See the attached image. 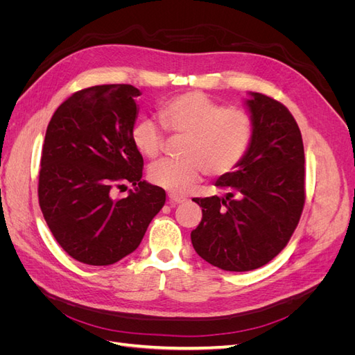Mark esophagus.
<instances>
[{
  "label": "esophagus",
  "mask_w": 355,
  "mask_h": 355,
  "mask_svg": "<svg viewBox=\"0 0 355 355\" xmlns=\"http://www.w3.org/2000/svg\"><path fill=\"white\" fill-rule=\"evenodd\" d=\"M168 200H170V202H175V204H180V202L187 201L185 197H179V196H173V194L168 196Z\"/></svg>",
  "instance_id": "1"
}]
</instances>
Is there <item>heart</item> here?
Wrapping results in <instances>:
<instances>
[{
    "label": "heart",
    "mask_w": 355,
    "mask_h": 355,
    "mask_svg": "<svg viewBox=\"0 0 355 355\" xmlns=\"http://www.w3.org/2000/svg\"><path fill=\"white\" fill-rule=\"evenodd\" d=\"M157 116L168 135L184 136L180 159L159 161L148 170L153 185L171 194H185L206 171L209 176H225L237 170L249 153L254 123L243 108H225L201 92L173 96L158 106ZM132 142L148 159L157 158L164 146V135L151 120L137 121L132 128Z\"/></svg>",
    "instance_id": "obj_1"
}]
</instances>
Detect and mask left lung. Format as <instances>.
Returning a JSON list of instances; mask_svg holds the SVG:
<instances>
[{
  "label": "left lung",
  "instance_id": "left-lung-1",
  "mask_svg": "<svg viewBox=\"0 0 355 355\" xmlns=\"http://www.w3.org/2000/svg\"><path fill=\"white\" fill-rule=\"evenodd\" d=\"M254 136L240 167L220 176L225 197L194 198L202 219L191 232L198 256L223 271L272 261L295 232L305 204L302 135L283 103L262 93L245 101Z\"/></svg>",
  "mask_w": 355,
  "mask_h": 355
}]
</instances>
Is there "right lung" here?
<instances>
[{"label":"right lung","mask_w":355,"mask_h":355,"mask_svg":"<svg viewBox=\"0 0 355 355\" xmlns=\"http://www.w3.org/2000/svg\"><path fill=\"white\" fill-rule=\"evenodd\" d=\"M130 84L73 93L53 114L41 153L38 200L53 237L75 261L103 266L135 252L166 192L142 180L144 158L132 142L137 118ZM135 189L114 199L112 188Z\"/></svg>","instance_id":"right-lung-1"}]
</instances>
